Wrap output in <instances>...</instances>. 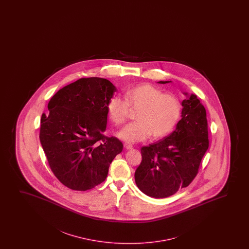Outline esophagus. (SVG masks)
I'll list each match as a JSON object with an SVG mask.
<instances>
[{"label":"esophagus","mask_w":249,"mask_h":249,"mask_svg":"<svg viewBox=\"0 0 249 249\" xmlns=\"http://www.w3.org/2000/svg\"><path fill=\"white\" fill-rule=\"evenodd\" d=\"M124 146L126 148V150H131V149H133V146L129 143H124Z\"/></svg>","instance_id":"1"}]
</instances>
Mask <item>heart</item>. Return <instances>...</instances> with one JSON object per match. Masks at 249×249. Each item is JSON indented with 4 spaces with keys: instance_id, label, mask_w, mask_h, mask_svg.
Instances as JSON below:
<instances>
[{
    "instance_id": "heart-1",
    "label": "heart",
    "mask_w": 249,
    "mask_h": 249,
    "mask_svg": "<svg viewBox=\"0 0 249 249\" xmlns=\"http://www.w3.org/2000/svg\"><path fill=\"white\" fill-rule=\"evenodd\" d=\"M124 99L114 96L107 105L109 119L116 125L126 122L129 108L138 109L136 122L129 123L118 133L120 139L135 143L152 136L160 139L174 129L180 117V101L176 96L163 93L149 84L138 86L126 91Z\"/></svg>"
}]
</instances>
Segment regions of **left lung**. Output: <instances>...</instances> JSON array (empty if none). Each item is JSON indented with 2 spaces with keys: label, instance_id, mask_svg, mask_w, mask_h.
Here are the masks:
<instances>
[{
  "label": "left lung",
  "instance_id": "obj_1",
  "mask_svg": "<svg viewBox=\"0 0 249 249\" xmlns=\"http://www.w3.org/2000/svg\"><path fill=\"white\" fill-rule=\"evenodd\" d=\"M171 82H160L165 84ZM180 121L168 136L141 148L142 161L134 178L143 193L165 198L187 187L196 176L208 149V121L204 106L196 95L184 92Z\"/></svg>",
  "mask_w": 249,
  "mask_h": 249
}]
</instances>
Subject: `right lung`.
I'll use <instances>...</instances> for the list:
<instances>
[{
  "label": "right lung",
  "mask_w": 249,
  "mask_h": 249,
  "mask_svg": "<svg viewBox=\"0 0 249 249\" xmlns=\"http://www.w3.org/2000/svg\"><path fill=\"white\" fill-rule=\"evenodd\" d=\"M116 89L107 79L81 78L52 97L40 141L52 172L66 187L85 191L106 180L123 144L106 136L107 105Z\"/></svg>",
  "instance_id": "right-lung-1"
}]
</instances>
